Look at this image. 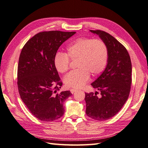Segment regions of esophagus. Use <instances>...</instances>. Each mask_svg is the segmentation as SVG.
I'll use <instances>...</instances> for the list:
<instances>
[{
	"mask_svg": "<svg viewBox=\"0 0 148 148\" xmlns=\"http://www.w3.org/2000/svg\"><path fill=\"white\" fill-rule=\"evenodd\" d=\"M70 90H71V92L72 94H74L75 91H77V89H71Z\"/></svg>",
	"mask_w": 148,
	"mask_h": 148,
	"instance_id": "1",
	"label": "esophagus"
}]
</instances>
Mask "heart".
<instances>
[{"instance_id":"heart-1","label":"heart","mask_w":148,"mask_h":148,"mask_svg":"<svg viewBox=\"0 0 148 148\" xmlns=\"http://www.w3.org/2000/svg\"><path fill=\"white\" fill-rule=\"evenodd\" d=\"M66 54L58 52L54 59V65L60 73H65L69 69V59L75 60L77 69L71 71L64 79L68 87L81 88L92 75L103 72L108 61L109 52L103 40L80 37L72 41L66 48Z\"/></svg>"}]
</instances>
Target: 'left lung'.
Masks as SVG:
<instances>
[{
  "label": "left lung",
  "mask_w": 148,
  "mask_h": 148,
  "mask_svg": "<svg viewBox=\"0 0 148 148\" xmlns=\"http://www.w3.org/2000/svg\"><path fill=\"white\" fill-rule=\"evenodd\" d=\"M90 32L99 36L106 44L108 61L104 71L91 86L101 92L85 93L86 113L97 121L111 118L118 112L126 103L131 86L132 65L126 49L109 34L96 30Z\"/></svg>",
  "instance_id": "left-lung-1"
}]
</instances>
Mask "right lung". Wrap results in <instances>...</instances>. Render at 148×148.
<instances>
[{"mask_svg":"<svg viewBox=\"0 0 148 148\" xmlns=\"http://www.w3.org/2000/svg\"><path fill=\"white\" fill-rule=\"evenodd\" d=\"M75 32L52 31L36 34L24 45L18 59L17 86L22 101L38 119L51 122L62 117L70 90L57 93L62 83L54 65L59 47Z\"/></svg>","mask_w":148,"mask_h":148,"instance_id":"1","label":"right lung"}]
</instances>
